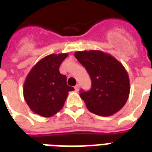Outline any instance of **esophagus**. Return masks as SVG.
<instances>
[{"label": "esophagus", "instance_id": "34e87169", "mask_svg": "<svg viewBox=\"0 0 152 152\" xmlns=\"http://www.w3.org/2000/svg\"><path fill=\"white\" fill-rule=\"evenodd\" d=\"M74 88H75V90L76 91V92H78V91L80 90V85H76L75 87H74Z\"/></svg>", "mask_w": 152, "mask_h": 152}]
</instances>
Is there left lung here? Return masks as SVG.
<instances>
[{
	"mask_svg": "<svg viewBox=\"0 0 152 152\" xmlns=\"http://www.w3.org/2000/svg\"><path fill=\"white\" fill-rule=\"evenodd\" d=\"M75 57L92 80L88 92L80 90L87 109L99 116H110L126 103L130 94V80L123 65L110 54L102 50L76 51Z\"/></svg>",
	"mask_w": 152,
	"mask_h": 152,
	"instance_id": "8db88e82",
	"label": "left lung"
}]
</instances>
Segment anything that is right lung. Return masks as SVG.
<instances>
[{
  "mask_svg": "<svg viewBox=\"0 0 152 152\" xmlns=\"http://www.w3.org/2000/svg\"><path fill=\"white\" fill-rule=\"evenodd\" d=\"M67 53L52 54L42 58L28 73L23 86V96L36 114L49 118L61 110L69 91L67 77L59 72V66Z\"/></svg>",
  "mask_w": 152,
  "mask_h": 152,
  "instance_id": "add662e5",
  "label": "right lung"
}]
</instances>
